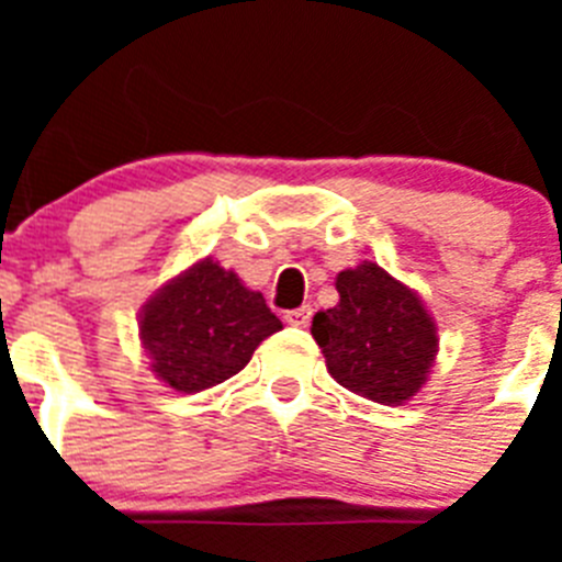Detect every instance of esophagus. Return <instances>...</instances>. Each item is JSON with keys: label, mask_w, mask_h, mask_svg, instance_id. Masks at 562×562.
Listing matches in <instances>:
<instances>
[{"label": "esophagus", "mask_w": 562, "mask_h": 562, "mask_svg": "<svg viewBox=\"0 0 562 562\" xmlns=\"http://www.w3.org/2000/svg\"><path fill=\"white\" fill-rule=\"evenodd\" d=\"M284 321L290 326H297V329H304V326H310V321H312V310H310V306H297V310L286 312Z\"/></svg>", "instance_id": "obj_1"}]
</instances>
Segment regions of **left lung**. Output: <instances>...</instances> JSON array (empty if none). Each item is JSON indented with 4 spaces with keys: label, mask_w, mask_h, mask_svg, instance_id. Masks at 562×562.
Returning a JSON list of instances; mask_svg holds the SVG:
<instances>
[{
    "label": "left lung",
    "mask_w": 562,
    "mask_h": 562,
    "mask_svg": "<svg viewBox=\"0 0 562 562\" xmlns=\"http://www.w3.org/2000/svg\"><path fill=\"white\" fill-rule=\"evenodd\" d=\"M340 304L312 317V337L342 389L400 405L425 385L439 337L419 295L362 261L337 276Z\"/></svg>",
    "instance_id": "left-lung-1"
}]
</instances>
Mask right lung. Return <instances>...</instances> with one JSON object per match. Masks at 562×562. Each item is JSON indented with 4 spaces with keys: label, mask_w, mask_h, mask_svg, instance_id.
Segmentation results:
<instances>
[{
    "label": "right lung",
    "mask_w": 562,
    "mask_h": 562,
    "mask_svg": "<svg viewBox=\"0 0 562 562\" xmlns=\"http://www.w3.org/2000/svg\"><path fill=\"white\" fill-rule=\"evenodd\" d=\"M281 321L261 292L247 290L213 258L173 278L143 306L140 340L151 371L182 394H196L245 369Z\"/></svg>",
    "instance_id": "right-lung-1"
}]
</instances>
